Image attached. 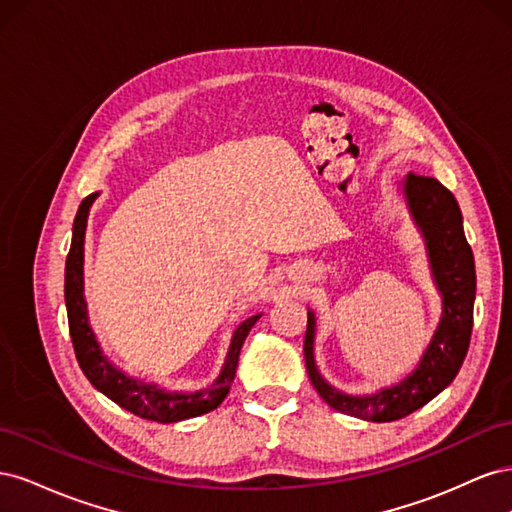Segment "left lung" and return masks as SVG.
Returning a JSON list of instances; mask_svg holds the SVG:
<instances>
[{"label": "left lung", "instance_id": "obj_1", "mask_svg": "<svg viewBox=\"0 0 512 512\" xmlns=\"http://www.w3.org/2000/svg\"><path fill=\"white\" fill-rule=\"evenodd\" d=\"M401 190H404L412 220L423 235L433 284L442 294V318L423 352L421 363L408 378L391 389H382L374 395H348L324 380L316 367L314 312H307L303 344L307 374L318 395L337 412L374 423H391L404 418L442 393L455 380L466 359L474 324V254L463 232V218L455 196L438 179L414 173L401 183Z\"/></svg>", "mask_w": 512, "mask_h": 512}]
</instances>
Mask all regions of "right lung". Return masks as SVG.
Returning <instances> with one entry per match:
<instances>
[{
    "mask_svg": "<svg viewBox=\"0 0 512 512\" xmlns=\"http://www.w3.org/2000/svg\"><path fill=\"white\" fill-rule=\"evenodd\" d=\"M96 198H98V192L89 194L81 203L79 211H76L74 226H72V243L66 258V284H64L70 337H72L76 361H79L83 374L100 393H104L108 399L115 401L117 406L126 408L136 416L147 418V421L177 423V421H185V418H194L215 410L222 404L224 397L230 391L232 380H235L239 354H241L245 337L252 331L256 320L262 314L243 320L235 329L220 376L213 380V384L205 386V389L192 391V393L164 391L158 384H147L143 380H136L132 376L123 374L121 369H117L102 354L98 339L89 327L87 303L83 297L85 228H87L89 209L94 205Z\"/></svg>",
    "mask_w": 512,
    "mask_h": 512,
    "instance_id": "1",
    "label": "right lung"
}]
</instances>
